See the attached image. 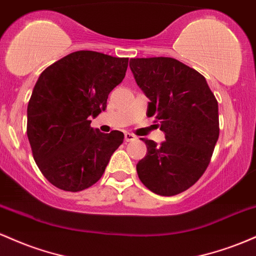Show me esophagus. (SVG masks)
<instances>
[{
	"instance_id": "34e87169",
	"label": "esophagus",
	"mask_w": 256,
	"mask_h": 256,
	"mask_svg": "<svg viewBox=\"0 0 256 256\" xmlns=\"http://www.w3.org/2000/svg\"><path fill=\"white\" fill-rule=\"evenodd\" d=\"M124 140H126V142H134V140H136V136H134V134H132V133H126L124 134Z\"/></svg>"
}]
</instances>
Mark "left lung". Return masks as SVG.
<instances>
[{"mask_svg": "<svg viewBox=\"0 0 256 256\" xmlns=\"http://www.w3.org/2000/svg\"><path fill=\"white\" fill-rule=\"evenodd\" d=\"M136 84L150 99L148 117L160 120L166 142L142 139L148 152L139 179L160 196L186 191L202 176L219 138V108L206 78L173 58L130 59Z\"/></svg>", "mask_w": 256, "mask_h": 256, "instance_id": "1", "label": "left lung"}]
</instances>
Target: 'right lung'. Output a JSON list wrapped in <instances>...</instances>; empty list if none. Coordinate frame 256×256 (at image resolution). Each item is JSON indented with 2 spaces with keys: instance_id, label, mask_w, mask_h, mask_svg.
<instances>
[{
  "instance_id": "obj_1",
  "label": "right lung",
  "mask_w": 256,
  "mask_h": 256,
  "mask_svg": "<svg viewBox=\"0 0 256 256\" xmlns=\"http://www.w3.org/2000/svg\"><path fill=\"white\" fill-rule=\"evenodd\" d=\"M127 68L128 58L78 50L40 74L28 105V138L40 170L60 190L96 184L123 142L122 132L102 133L90 118L105 110Z\"/></svg>"
}]
</instances>
